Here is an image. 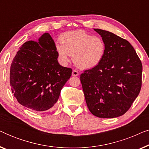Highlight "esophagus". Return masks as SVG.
Wrapping results in <instances>:
<instances>
[{"label": "esophagus", "mask_w": 149, "mask_h": 149, "mask_svg": "<svg viewBox=\"0 0 149 149\" xmlns=\"http://www.w3.org/2000/svg\"><path fill=\"white\" fill-rule=\"evenodd\" d=\"M72 75L74 77H77L79 75V72L77 70H73L72 72Z\"/></svg>", "instance_id": "esophagus-1"}]
</instances>
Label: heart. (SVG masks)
Returning <instances> with one entry per match:
<instances>
[{
	"mask_svg": "<svg viewBox=\"0 0 149 149\" xmlns=\"http://www.w3.org/2000/svg\"><path fill=\"white\" fill-rule=\"evenodd\" d=\"M60 44L56 45V51L61 62H69V56L81 69L97 66L104 56L106 43L100 36H93L84 30H74L62 34Z\"/></svg>",
	"mask_w": 149,
	"mask_h": 149,
	"instance_id": "1",
	"label": "heart"
}]
</instances>
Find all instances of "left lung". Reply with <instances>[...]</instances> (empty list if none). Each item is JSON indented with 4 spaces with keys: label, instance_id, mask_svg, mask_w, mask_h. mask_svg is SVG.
<instances>
[{
    "label": "left lung",
    "instance_id": "left-lung-1",
    "mask_svg": "<svg viewBox=\"0 0 149 149\" xmlns=\"http://www.w3.org/2000/svg\"><path fill=\"white\" fill-rule=\"evenodd\" d=\"M106 43L101 62L80 76L89 111L100 118L125 114L139 94L142 65L127 40L101 29H94Z\"/></svg>",
    "mask_w": 149,
    "mask_h": 149
}]
</instances>
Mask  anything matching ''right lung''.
<instances>
[{
    "label": "right lung",
    "instance_id": "obj_1",
    "mask_svg": "<svg viewBox=\"0 0 149 149\" xmlns=\"http://www.w3.org/2000/svg\"><path fill=\"white\" fill-rule=\"evenodd\" d=\"M55 42L49 33L38 41L22 45L12 61L10 85L18 102L36 111L52 109L72 69L58 63Z\"/></svg>",
    "mask_w": 149,
    "mask_h": 149
}]
</instances>
